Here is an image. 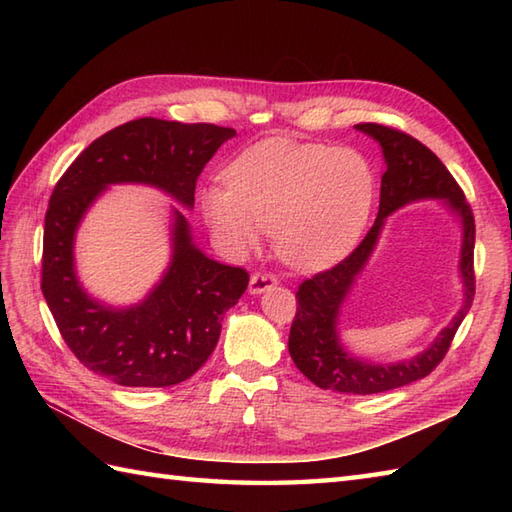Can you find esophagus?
Instances as JSON below:
<instances>
[{"instance_id":"1","label":"esophagus","mask_w":512,"mask_h":512,"mask_svg":"<svg viewBox=\"0 0 512 512\" xmlns=\"http://www.w3.org/2000/svg\"><path fill=\"white\" fill-rule=\"evenodd\" d=\"M277 286V279L273 275L268 273H255L250 275V281H248V292L250 295H262V292L275 288Z\"/></svg>"}]
</instances>
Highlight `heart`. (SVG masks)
I'll use <instances>...</instances> for the list:
<instances>
[{"label":"heart","instance_id":"1","mask_svg":"<svg viewBox=\"0 0 512 512\" xmlns=\"http://www.w3.org/2000/svg\"><path fill=\"white\" fill-rule=\"evenodd\" d=\"M228 184L200 195L211 233L244 257L275 233L277 253L297 270L339 264L361 239L376 198V171L354 147L268 138L226 171Z\"/></svg>","mask_w":512,"mask_h":512}]
</instances>
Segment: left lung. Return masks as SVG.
<instances>
[{
  "label": "left lung",
  "instance_id": "1",
  "mask_svg": "<svg viewBox=\"0 0 512 512\" xmlns=\"http://www.w3.org/2000/svg\"><path fill=\"white\" fill-rule=\"evenodd\" d=\"M354 127L358 132L374 138L383 149L387 169L383 173V180H380L378 217L350 257H345L341 264L325 270V273L306 279L299 286L297 314L290 328L288 350L299 372L317 387L339 391V394L367 396L424 378L436 369L444 354L449 352L453 336L458 332L475 297V220L458 182L453 180L440 158L429 147H424L420 140L376 123H361ZM420 199H440L461 220L463 308L448 328L441 331L437 341L413 359H403L396 364L365 362L347 353L340 343V308L371 256L386 217L402 205Z\"/></svg>",
  "mask_w": 512,
  "mask_h": 512
}]
</instances>
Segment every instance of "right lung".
<instances>
[{
    "mask_svg": "<svg viewBox=\"0 0 512 512\" xmlns=\"http://www.w3.org/2000/svg\"><path fill=\"white\" fill-rule=\"evenodd\" d=\"M233 136L235 129L211 123L138 118L96 138L54 187L43 226L41 292L63 341L94 374L123 387H171L215 350L248 273L206 257L176 206L169 266L134 306H107L88 295L76 277L74 237L112 184H147L193 209L204 165Z\"/></svg>",
    "mask_w": 512,
    "mask_h": 512,
    "instance_id": "add662e5",
    "label": "right lung"
}]
</instances>
